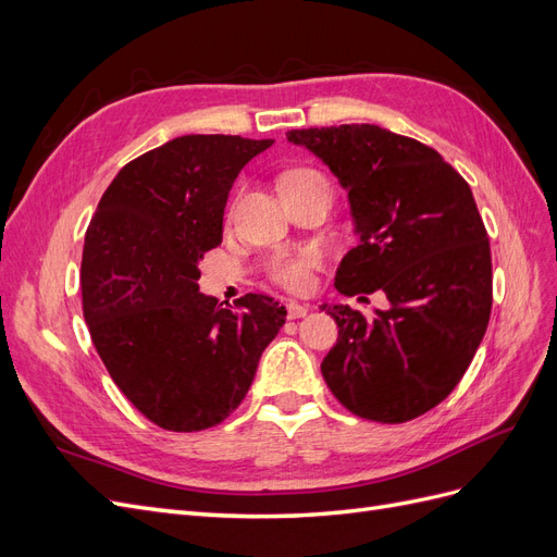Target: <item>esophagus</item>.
I'll return each instance as SVG.
<instances>
[{
	"label": "esophagus",
	"mask_w": 557,
	"mask_h": 557,
	"mask_svg": "<svg viewBox=\"0 0 557 557\" xmlns=\"http://www.w3.org/2000/svg\"><path fill=\"white\" fill-rule=\"evenodd\" d=\"M285 309H288V318L290 320L305 318L309 313V305H299V301H288V305H285Z\"/></svg>",
	"instance_id": "obj_1"
}]
</instances>
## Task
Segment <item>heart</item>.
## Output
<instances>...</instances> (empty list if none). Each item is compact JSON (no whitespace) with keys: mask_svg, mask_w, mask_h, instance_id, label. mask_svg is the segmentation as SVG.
Here are the masks:
<instances>
[{"mask_svg":"<svg viewBox=\"0 0 557 557\" xmlns=\"http://www.w3.org/2000/svg\"><path fill=\"white\" fill-rule=\"evenodd\" d=\"M305 174H313V172H295L288 174L290 176H305ZM320 264V256L318 250H299L295 256H283L274 262V278L276 283H281L283 288H288L293 293H301L309 290V285L313 283V269Z\"/></svg>","mask_w":557,"mask_h":557,"instance_id":"heart-1","label":"heart"}]
</instances>
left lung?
Masks as SVG:
<instances>
[{"instance_id":"1","label":"left lung","mask_w":557,"mask_h":557,"mask_svg":"<svg viewBox=\"0 0 557 557\" xmlns=\"http://www.w3.org/2000/svg\"><path fill=\"white\" fill-rule=\"evenodd\" d=\"M348 193L360 237L336 267L346 297L385 293L372 315L323 305L339 339L320 364L348 411L407 423L448 397L474 358L493 307L491 244L467 181L416 139L379 125L285 134Z\"/></svg>"}]
</instances>
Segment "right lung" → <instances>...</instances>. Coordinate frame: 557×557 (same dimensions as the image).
<instances>
[{"label":"right lung","instance_id":"right-lung-1","mask_svg":"<svg viewBox=\"0 0 557 557\" xmlns=\"http://www.w3.org/2000/svg\"><path fill=\"white\" fill-rule=\"evenodd\" d=\"M274 139L185 134L115 174L86 232L83 315L113 383L172 432L221 423L246 397L285 323L267 295L223 309L199 262L223 242L234 181Z\"/></svg>","mask_w":557,"mask_h":557}]
</instances>
